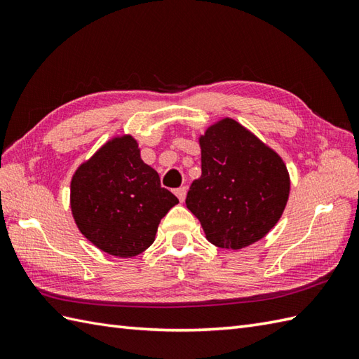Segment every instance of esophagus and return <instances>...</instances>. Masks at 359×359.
I'll use <instances>...</instances> for the list:
<instances>
[{
  "label": "esophagus",
  "mask_w": 359,
  "mask_h": 359,
  "mask_svg": "<svg viewBox=\"0 0 359 359\" xmlns=\"http://www.w3.org/2000/svg\"><path fill=\"white\" fill-rule=\"evenodd\" d=\"M175 196L179 197V201L180 202H184L185 201V197H187V187H180V188H177L175 189Z\"/></svg>",
  "instance_id": "obj_1"
}]
</instances>
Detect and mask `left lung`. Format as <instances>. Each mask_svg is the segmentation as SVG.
<instances>
[{
  "mask_svg": "<svg viewBox=\"0 0 359 359\" xmlns=\"http://www.w3.org/2000/svg\"><path fill=\"white\" fill-rule=\"evenodd\" d=\"M202 175L187 194L207 239L239 250L278 224L288 201L290 179L282 158L233 118L201 137Z\"/></svg>",
  "mask_w": 359,
  "mask_h": 359,
  "instance_id": "obj_1",
  "label": "left lung"
}]
</instances>
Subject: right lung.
Segmentation results:
<instances>
[{"label":"right lung","instance_id":"obj_1","mask_svg":"<svg viewBox=\"0 0 359 359\" xmlns=\"http://www.w3.org/2000/svg\"><path fill=\"white\" fill-rule=\"evenodd\" d=\"M179 199L160 185L131 135L116 137L75 171L71 208L81 234L118 257L140 255L154 242L162 217Z\"/></svg>","mask_w":359,"mask_h":359}]
</instances>
